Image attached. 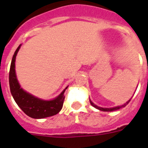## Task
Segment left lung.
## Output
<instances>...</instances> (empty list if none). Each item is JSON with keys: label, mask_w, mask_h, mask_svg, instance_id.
<instances>
[{"label": "left lung", "mask_w": 148, "mask_h": 148, "mask_svg": "<svg viewBox=\"0 0 148 148\" xmlns=\"http://www.w3.org/2000/svg\"><path fill=\"white\" fill-rule=\"evenodd\" d=\"M132 99V98H131ZM131 99H130V100L128 101H127L126 103H125V104H123V105L121 106H118V107H115V108H100V107H98L97 105H95L94 103H92V101H91V100H90V104H91V105L93 106L94 108H95L96 109L99 110H101V111H106V112H110V111H113V110H117L119 109H121V108H124V107H125V106L127 105V104H128V103L130 102V101L131 100Z\"/></svg>", "instance_id": "obj_1"}]
</instances>
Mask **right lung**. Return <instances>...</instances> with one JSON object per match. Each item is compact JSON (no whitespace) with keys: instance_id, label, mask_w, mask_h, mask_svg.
Listing matches in <instances>:
<instances>
[{"instance_id":"right-lung-1","label":"right lung","mask_w":148,"mask_h":148,"mask_svg":"<svg viewBox=\"0 0 148 148\" xmlns=\"http://www.w3.org/2000/svg\"><path fill=\"white\" fill-rule=\"evenodd\" d=\"M21 45L17 48L12 59L10 70V87L12 95L19 108L28 116L33 119H44L54 116L61 111L64 101L66 87L58 97L50 101L38 99L21 88L15 74V58Z\"/></svg>"}]
</instances>
